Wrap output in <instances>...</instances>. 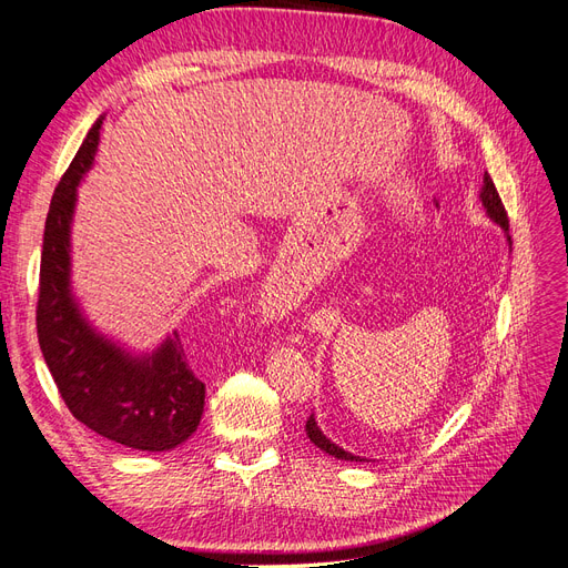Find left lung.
Wrapping results in <instances>:
<instances>
[{
    "mask_svg": "<svg viewBox=\"0 0 568 568\" xmlns=\"http://www.w3.org/2000/svg\"><path fill=\"white\" fill-rule=\"evenodd\" d=\"M480 201H484V209H486V213L490 215V220H493V222H497V225H500L505 232H509V217H507V211H505L503 199H500V194H497V189H495V184H493V180H490V175H488V173L484 175V186H480ZM507 239H509V234H507ZM305 434H307V438H311V440L317 445L320 450L329 453V455H332V457H336V459L363 462L359 457H355V455L346 453L343 448H338L336 443H332L329 438H326V436L320 432V426H317V422H315V417H313V415L307 417V422H305Z\"/></svg>",
    "mask_w": 568,
    "mask_h": 568,
    "instance_id": "8db88e82",
    "label": "left lung"
}]
</instances>
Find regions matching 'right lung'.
<instances>
[{
  "mask_svg": "<svg viewBox=\"0 0 568 568\" xmlns=\"http://www.w3.org/2000/svg\"><path fill=\"white\" fill-rule=\"evenodd\" d=\"M101 118L84 136L54 189L44 222L38 341L71 415L94 434L125 448L173 450L196 432L205 384L189 367L175 332L146 357H132L82 320L71 296V220L75 186L99 146Z\"/></svg>",
  "mask_w": 568,
  "mask_h": 568,
  "instance_id": "add662e5",
  "label": "right lung"
}]
</instances>
